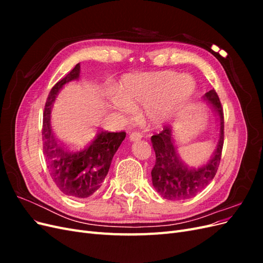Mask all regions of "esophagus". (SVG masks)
<instances>
[{
  "mask_svg": "<svg viewBox=\"0 0 263 263\" xmlns=\"http://www.w3.org/2000/svg\"><path fill=\"white\" fill-rule=\"evenodd\" d=\"M142 136L141 135L139 134V133H132L130 135H129V140L130 141H136V140H138V139H140Z\"/></svg>",
  "mask_w": 263,
  "mask_h": 263,
  "instance_id": "obj_1",
  "label": "esophagus"
}]
</instances>
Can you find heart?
Masks as SVG:
<instances>
[{
    "label": "heart",
    "instance_id": "1",
    "mask_svg": "<svg viewBox=\"0 0 263 263\" xmlns=\"http://www.w3.org/2000/svg\"><path fill=\"white\" fill-rule=\"evenodd\" d=\"M196 83L190 74L161 70L126 74L110 92L109 102L121 116L134 112L133 104H142L140 119L149 128H161L187 105Z\"/></svg>",
    "mask_w": 263,
    "mask_h": 263
}]
</instances>
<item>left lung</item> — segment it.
<instances>
[{
	"mask_svg": "<svg viewBox=\"0 0 263 263\" xmlns=\"http://www.w3.org/2000/svg\"><path fill=\"white\" fill-rule=\"evenodd\" d=\"M203 101L213 108L218 122L216 147L205 163L190 166L182 160L171 127H164L160 134L151 137L156 154L151 180L157 192L166 200L182 201L195 196L210 184L217 172L224 144V114L215 90L205 93Z\"/></svg>",
	"mask_w": 263,
	"mask_h": 263,
	"instance_id": "obj_1",
	"label": "left lung"
}]
</instances>
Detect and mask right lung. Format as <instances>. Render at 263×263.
Segmentation results:
<instances>
[{"label": "right lung", "mask_w": 263, "mask_h": 263, "mask_svg": "<svg viewBox=\"0 0 263 263\" xmlns=\"http://www.w3.org/2000/svg\"><path fill=\"white\" fill-rule=\"evenodd\" d=\"M80 63L53 85L46 101L43 123V151L50 176L62 193L86 198L101 187L112 159L126 133L98 130L71 141L62 138L51 125V112L58 94L68 83L80 79Z\"/></svg>", "instance_id": "add662e5"}]
</instances>
